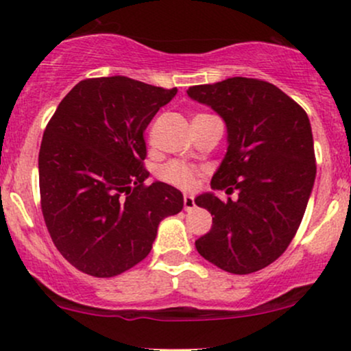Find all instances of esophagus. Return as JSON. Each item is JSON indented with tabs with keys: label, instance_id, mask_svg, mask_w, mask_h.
Instances as JSON below:
<instances>
[{
	"label": "esophagus",
	"instance_id": "obj_1",
	"mask_svg": "<svg viewBox=\"0 0 351 351\" xmlns=\"http://www.w3.org/2000/svg\"><path fill=\"white\" fill-rule=\"evenodd\" d=\"M183 204H184V211H191V209L195 208V198H193L191 195H184Z\"/></svg>",
	"mask_w": 351,
	"mask_h": 351
}]
</instances>
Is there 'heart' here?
Returning a JSON list of instances; mask_svg holds the SVG:
<instances>
[{
  "label": "heart",
  "instance_id": "heart-1",
  "mask_svg": "<svg viewBox=\"0 0 351 351\" xmlns=\"http://www.w3.org/2000/svg\"><path fill=\"white\" fill-rule=\"evenodd\" d=\"M199 115H206V114H199ZM160 178L167 181V183L173 184V186L188 189L195 184L196 170L186 163L170 162L165 165V167H162V170H160Z\"/></svg>",
  "mask_w": 351,
  "mask_h": 351
}]
</instances>
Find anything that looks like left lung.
I'll return each mask as SVG.
<instances>
[{
  "label": "left lung",
  "instance_id": "left-lung-1",
  "mask_svg": "<svg viewBox=\"0 0 351 351\" xmlns=\"http://www.w3.org/2000/svg\"><path fill=\"white\" fill-rule=\"evenodd\" d=\"M186 92L228 128V152L211 188L239 195L228 203L215 193L196 196L213 216L196 249L226 272L261 271L289 247L312 193L317 167L308 117L279 87L259 79L231 77Z\"/></svg>",
  "mask_w": 351,
  "mask_h": 351
}]
</instances>
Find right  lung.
Wrapping results in <instances>:
<instances>
[{"label":"right lung","mask_w":351,"mask_h":351,"mask_svg":"<svg viewBox=\"0 0 351 351\" xmlns=\"http://www.w3.org/2000/svg\"><path fill=\"white\" fill-rule=\"evenodd\" d=\"M123 77L80 80L44 130L41 208L52 243L94 277H114L152 251L158 224L183 209L170 184H145L143 132L176 95Z\"/></svg>","instance_id":"right-lung-1"}]
</instances>
